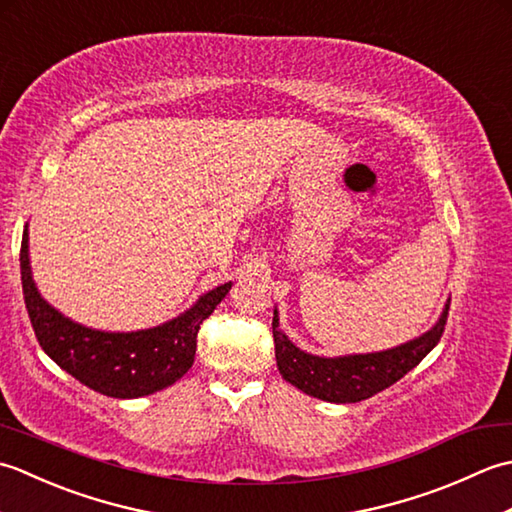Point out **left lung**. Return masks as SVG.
<instances>
[{
    "mask_svg": "<svg viewBox=\"0 0 512 512\" xmlns=\"http://www.w3.org/2000/svg\"><path fill=\"white\" fill-rule=\"evenodd\" d=\"M447 317L449 303L444 308L440 321L427 334H422L420 339H413L405 345H398L394 350L341 358H321L301 352L299 347L288 341V336L279 330V319L275 310L273 339L279 374L290 385L306 391L308 396L328 402H361L365 398H372L378 391L387 389L389 385H394L409 369L416 367L442 339Z\"/></svg>",
    "mask_w": 512,
    "mask_h": 512,
    "instance_id": "obj_1",
    "label": "left lung"
}]
</instances>
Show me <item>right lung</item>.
<instances>
[{
    "label": "right lung",
    "instance_id": "obj_1",
    "mask_svg": "<svg viewBox=\"0 0 512 512\" xmlns=\"http://www.w3.org/2000/svg\"><path fill=\"white\" fill-rule=\"evenodd\" d=\"M21 288L39 345L79 383L112 398H138L176 383L189 372L198 350V332L211 317L231 281L204 297L182 317L140 332H99L65 319L35 288L28 262V228L19 250Z\"/></svg>",
    "mask_w": 512,
    "mask_h": 512
}]
</instances>
